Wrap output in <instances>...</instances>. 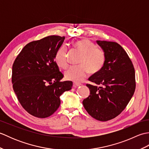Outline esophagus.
Here are the masks:
<instances>
[{
    "instance_id": "1",
    "label": "esophagus",
    "mask_w": 149,
    "mask_h": 149,
    "mask_svg": "<svg viewBox=\"0 0 149 149\" xmlns=\"http://www.w3.org/2000/svg\"><path fill=\"white\" fill-rule=\"evenodd\" d=\"M81 85H82V84H81V83H75L74 84V87H77V86H81Z\"/></svg>"
}]
</instances>
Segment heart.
Listing matches in <instances>:
<instances>
[{"label": "heart", "mask_w": 149, "mask_h": 149, "mask_svg": "<svg viewBox=\"0 0 149 149\" xmlns=\"http://www.w3.org/2000/svg\"><path fill=\"white\" fill-rule=\"evenodd\" d=\"M74 46L82 53L79 64L72 66L65 73L67 80L81 82L86 79L90 71L91 73L99 72L104 65L106 55L104 50L97 48L94 43L88 40H81L74 43ZM55 61L58 66L65 68L68 66V47L65 45L61 46L57 50Z\"/></svg>", "instance_id": "1"}]
</instances>
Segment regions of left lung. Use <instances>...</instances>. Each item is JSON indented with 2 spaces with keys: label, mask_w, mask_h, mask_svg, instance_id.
Returning a JSON list of instances; mask_svg holds the SVG:
<instances>
[{
  "label": "left lung",
  "mask_w": 149,
  "mask_h": 149,
  "mask_svg": "<svg viewBox=\"0 0 149 149\" xmlns=\"http://www.w3.org/2000/svg\"><path fill=\"white\" fill-rule=\"evenodd\" d=\"M106 55L104 65L88 79L100 86L87 84L90 95L83 104L90 115L105 122L119 115L131 99L136 88L135 71L124 49L113 42L97 40Z\"/></svg>",
  "instance_id": "8db88e82"
}]
</instances>
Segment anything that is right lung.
<instances>
[{"label": "right lung", "instance_id": "1", "mask_svg": "<svg viewBox=\"0 0 149 149\" xmlns=\"http://www.w3.org/2000/svg\"><path fill=\"white\" fill-rule=\"evenodd\" d=\"M65 38L53 35L29 43L13 65V88L19 102L38 118L52 115L61 104L59 97L72 89V81H60L63 74L54 60Z\"/></svg>", "mask_w": 149, "mask_h": 149}]
</instances>
